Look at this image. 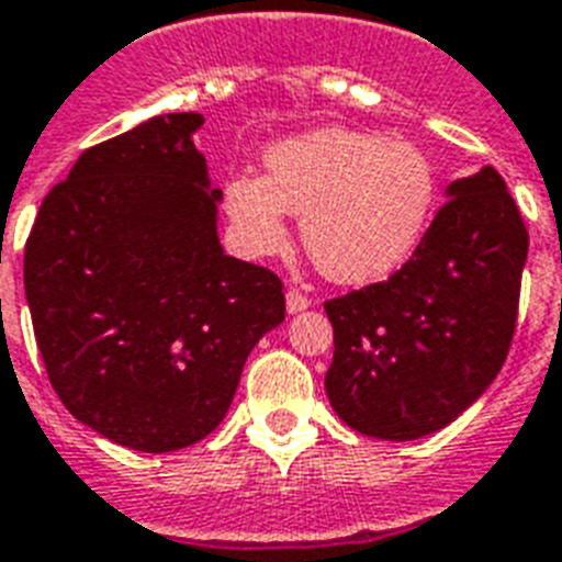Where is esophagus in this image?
<instances>
[{"label": "esophagus", "instance_id": "esophagus-1", "mask_svg": "<svg viewBox=\"0 0 562 562\" xmlns=\"http://www.w3.org/2000/svg\"><path fill=\"white\" fill-rule=\"evenodd\" d=\"M312 305V300L305 294H300V291L289 289V294H285V308H289V314H296V312H305Z\"/></svg>", "mask_w": 562, "mask_h": 562}]
</instances>
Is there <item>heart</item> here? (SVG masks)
<instances>
[{"label":"heart","instance_id":"heart-1","mask_svg":"<svg viewBox=\"0 0 562 562\" xmlns=\"http://www.w3.org/2000/svg\"><path fill=\"white\" fill-rule=\"evenodd\" d=\"M439 199L427 153L375 132L326 126L271 144L266 176L239 172L225 210L241 250L268 257L285 241V213L328 280L367 285L398 271L422 245Z\"/></svg>","mask_w":562,"mask_h":562}]
</instances>
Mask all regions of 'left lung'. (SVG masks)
Returning a JSON list of instances; mask_svg holds the SVG:
<instances>
[{"mask_svg":"<svg viewBox=\"0 0 562 562\" xmlns=\"http://www.w3.org/2000/svg\"><path fill=\"white\" fill-rule=\"evenodd\" d=\"M445 199L407 266L326 303L328 404L372 439L439 432L508 358L528 259L522 216L494 167L453 181Z\"/></svg>","mask_w":562,"mask_h":562,"instance_id":"8db88e82","label":"left lung"}]
</instances>
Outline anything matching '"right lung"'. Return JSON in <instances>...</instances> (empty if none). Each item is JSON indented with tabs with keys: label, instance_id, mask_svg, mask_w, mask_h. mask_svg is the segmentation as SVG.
Instances as JSON below:
<instances>
[{
	"label": "right lung",
	"instance_id": "right-lung-1",
	"mask_svg": "<svg viewBox=\"0 0 562 562\" xmlns=\"http://www.w3.org/2000/svg\"><path fill=\"white\" fill-rule=\"evenodd\" d=\"M199 112L86 149L45 195L25 296L48 381L103 439L172 453L216 430L250 349L285 321L282 282L227 257Z\"/></svg>",
	"mask_w": 562,
	"mask_h": 562
}]
</instances>
